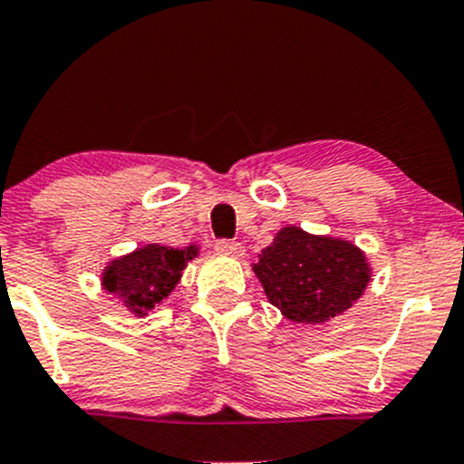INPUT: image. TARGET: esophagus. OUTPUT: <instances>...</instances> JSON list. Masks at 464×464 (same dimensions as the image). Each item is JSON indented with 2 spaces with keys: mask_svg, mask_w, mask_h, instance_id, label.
Returning <instances> with one entry per match:
<instances>
[{
  "mask_svg": "<svg viewBox=\"0 0 464 464\" xmlns=\"http://www.w3.org/2000/svg\"><path fill=\"white\" fill-rule=\"evenodd\" d=\"M216 250L222 255H228V257H242L244 246L239 242H233V239H218Z\"/></svg>",
  "mask_w": 464,
  "mask_h": 464,
  "instance_id": "obj_1",
  "label": "esophagus"
}]
</instances>
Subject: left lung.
<instances>
[{"instance_id":"1","label":"left lung","mask_w":464,"mask_h":464,"mask_svg":"<svg viewBox=\"0 0 464 464\" xmlns=\"http://www.w3.org/2000/svg\"><path fill=\"white\" fill-rule=\"evenodd\" d=\"M266 296L287 321L323 324L364 295L371 264L353 242L287 225L253 264Z\"/></svg>"}]
</instances>
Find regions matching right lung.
Here are the masks:
<instances>
[{
  "instance_id": "add662e5",
  "label": "right lung",
  "mask_w": 464,
  "mask_h": 464,
  "mask_svg": "<svg viewBox=\"0 0 464 464\" xmlns=\"http://www.w3.org/2000/svg\"><path fill=\"white\" fill-rule=\"evenodd\" d=\"M198 244L163 246L146 244L129 255L111 259L102 270V290L115 296L135 316H146L168 299L191 259L198 257Z\"/></svg>"
}]
</instances>
